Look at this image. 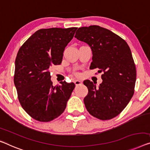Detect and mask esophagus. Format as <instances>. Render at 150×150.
Wrapping results in <instances>:
<instances>
[{
  "label": "esophagus",
  "instance_id": "34e87169",
  "mask_svg": "<svg viewBox=\"0 0 150 150\" xmlns=\"http://www.w3.org/2000/svg\"><path fill=\"white\" fill-rule=\"evenodd\" d=\"M74 83L75 86H79V85H81L83 83L82 81H79V80H75V81H74Z\"/></svg>",
  "mask_w": 150,
  "mask_h": 150
}]
</instances>
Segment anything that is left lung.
<instances>
[{"instance_id": "1", "label": "left lung", "mask_w": 150, "mask_h": 150, "mask_svg": "<svg viewBox=\"0 0 150 150\" xmlns=\"http://www.w3.org/2000/svg\"><path fill=\"white\" fill-rule=\"evenodd\" d=\"M75 37L90 47L89 68L104 73L98 88L89 80L84 81L88 89L85 106L98 119L113 118L124 110L134 93L136 68L130 48L118 35L98 25L79 28Z\"/></svg>"}]
</instances>
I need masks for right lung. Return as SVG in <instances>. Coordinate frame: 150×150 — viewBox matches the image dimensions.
Returning a JSON list of instances; mask_svg holds the SVG:
<instances>
[{
	"label": "right lung",
	"mask_w": 150,
	"mask_h": 150,
	"mask_svg": "<svg viewBox=\"0 0 150 150\" xmlns=\"http://www.w3.org/2000/svg\"><path fill=\"white\" fill-rule=\"evenodd\" d=\"M77 28L41 29L26 40L15 59L14 83L21 106L34 119L51 121L63 112L74 83L54 86L50 69L61 63Z\"/></svg>",
	"instance_id": "right-lung-1"
}]
</instances>
